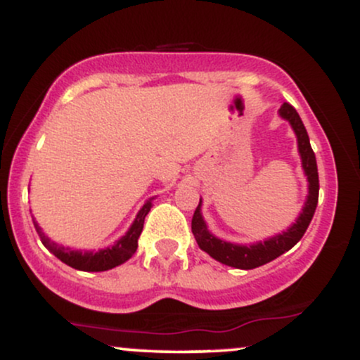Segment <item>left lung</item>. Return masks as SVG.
Masks as SVG:
<instances>
[{
    "instance_id": "1",
    "label": "left lung",
    "mask_w": 360,
    "mask_h": 360,
    "mask_svg": "<svg viewBox=\"0 0 360 360\" xmlns=\"http://www.w3.org/2000/svg\"><path fill=\"white\" fill-rule=\"evenodd\" d=\"M279 115L284 120L291 123L292 130H295L296 137H298V150L301 155V164H303L304 174L308 177V200L303 206V212L298 217V220L292 226H289L286 232L276 235L269 240L252 243V245H238V243H230L220 240L214 235H212L206 229V223L201 217V200L198 208L194 210L191 230L194 238H196L198 245L206 254H210L214 260L225 264V266L237 267V269H255V267L264 266V264L271 262V260L278 259L284 252L296 245L301 240L304 232H307L309 221H311L313 214H315L318 205V167L315 152L309 146V137L307 134L303 122H301L298 111L292 108L289 103H283Z\"/></svg>"
}]
</instances>
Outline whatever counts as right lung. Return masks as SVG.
<instances>
[{
  "label": "right lung",
  "mask_w": 360,
  "mask_h": 360,
  "mask_svg": "<svg viewBox=\"0 0 360 360\" xmlns=\"http://www.w3.org/2000/svg\"><path fill=\"white\" fill-rule=\"evenodd\" d=\"M152 208V200H148L146 205L142 206V210L137 213V218L131 223V226L128 229V232L123 235L120 240H117L111 247L101 249L98 252H81V250H71L65 249V247L57 245L56 242H51V238L45 237L42 229L39 226V223L34 220L35 230L39 233L40 240L49 250L56 255L57 259L62 260L68 266L74 267L77 271H89V272H100V271H108L113 267L120 266L125 260H128L131 255L135 254L139 247V237L142 233L143 229V220H146L147 213Z\"/></svg>",
  "instance_id": "obj_1"
}]
</instances>
